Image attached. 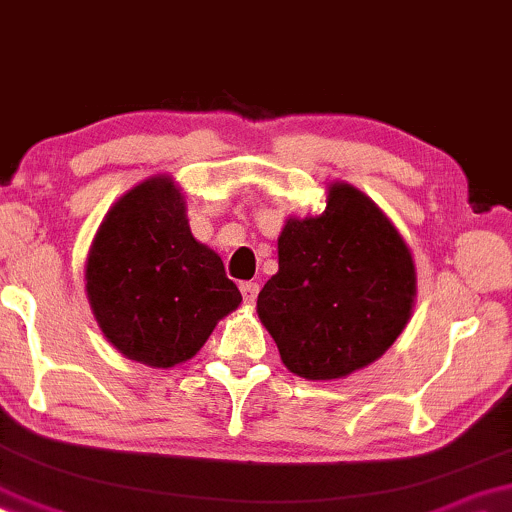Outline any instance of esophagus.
<instances>
[{"label":"esophagus","instance_id":"34e87169","mask_svg":"<svg viewBox=\"0 0 512 512\" xmlns=\"http://www.w3.org/2000/svg\"><path fill=\"white\" fill-rule=\"evenodd\" d=\"M239 289H242V296H244V304H254L256 296H258V282H242L239 285Z\"/></svg>","mask_w":512,"mask_h":512}]
</instances>
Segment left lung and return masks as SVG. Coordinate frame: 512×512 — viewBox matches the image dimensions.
<instances>
[{
	"instance_id": "left-lung-1",
	"label": "left lung",
	"mask_w": 512,
	"mask_h": 512,
	"mask_svg": "<svg viewBox=\"0 0 512 512\" xmlns=\"http://www.w3.org/2000/svg\"><path fill=\"white\" fill-rule=\"evenodd\" d=\"M277 256L280 270L256 308L294 375H351L377 361L406 327L413 258L389 218L356 187L337 182L320 216L289 218Z\"/></svg>"
}]
</instances>
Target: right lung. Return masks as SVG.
Listing matches in <instances>:
<instances>
[{"instance_id": "1", "label": "right lung", "mask_w": 512, "mask_h": 512, "mask_svg": "<svg viewBox=\"0 0 512 512\" xmlns=\"http://www.w3.org/2000/svg\"><path fill=\"white\" fill-rule=\"evenodd\" d=\"M85 280L106 339L154 368L192 358L242 301L220 256L189 232L170 178H151L116 201L94 237Z\"/></svg>"}]
</instances>
